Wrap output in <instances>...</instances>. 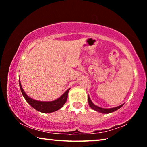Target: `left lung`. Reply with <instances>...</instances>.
<instances>
[{"label":"left lung","instance_id":"left-lung-1","mask_svg":"<svg viewBox=\"0 0 147 147\" xmlns=\"http://www.w3.org/2000/svg\"><path fill=\"white\" fill-rule=\"evenodd\" d=\"M88 103H89V105H90V107L92 108V109L95 110H96V111H98V112H102V113H104V114H108V113H110V112L116 111V110L119 109V108H121L122 106L124 105V104H122V105H120L119 106H117V107L112 108H102L98 107V106L94 105V104L92 103V102L91 101V100H90L89 96H88Z\"/></svg>","mask_w":147,"mask_h":147}]
</instances>
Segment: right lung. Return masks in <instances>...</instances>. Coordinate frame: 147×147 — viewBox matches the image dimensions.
I'll list each match as a JSON object with an SVG mask.
<instances>
[{
  "label": "right lung",
  "instance_id": "right-lung-1",
  "mask_svg": "<svg viewBox=\"0 0 147 147\" xmlns=\"http://www.w3.org/2000/svg\"><path fill=\"white\" fill-rule=\"evenodd\" d=\"M19 86L21 88V91L22 92V94L25 98L28 103L31 105L33 108H35V110H38V111L43 112V113H49V112H55L56 110H59L63 106L65 103L67 101V95L68 92H69V89H68L61 97L58 98V99L54 100L52 102H40L37 101L33 99H31V98H29L27 94L25 93V92L23 91V89L22 88V86L21 85V82H20L19 80Z\"/></svg>",
  "mask_w": 147,
  "mask_h": 147
}]
</instances>
